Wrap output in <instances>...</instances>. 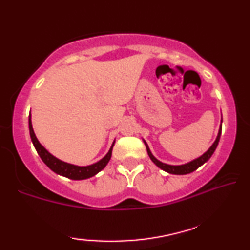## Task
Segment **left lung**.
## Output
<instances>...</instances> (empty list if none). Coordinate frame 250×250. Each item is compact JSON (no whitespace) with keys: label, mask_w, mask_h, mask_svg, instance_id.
I'll return each mask as SVG.
<instances>
[{"label":"left lung","mask_w":250,"mask_h":250,"mask_svg":"<svg viewBox=\"0 0 250 250\" xmlns=\"http://www.w3.org/2000/svg\"><path fill=\"white\" fill-rule=\"evenodd\" d=\"M221 131H222V119H221V125H220V128H219V133H218V136H216V139L214 141V143L212 144L211 146L208 147V150L205 152L201 155V157H198L196 159H194V160H191L189 162H187L185 165H180V166H172V165H167V164H164V162L159 161L157 158L154 157L153 154L151 153L150 151V147L147 146V143L146 141L143 140L144 144H146V151H147V154H149L150 159L152 160V162L159 167L160 169L164 170V171L168 172V173H172V175H187V173H190L196 170L197 168H200L202 165H204L206 161L208 160L209 158L212 157V154L214 153V151L216 149V146H218L219 144V141H220V136H221Z\"/></svg>","instance_id":"left-lung-1"}]
</instances>
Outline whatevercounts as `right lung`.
Segmentation results:
<instances>
[{
    "label": "right lung",
    "mask_w": 250,
    "mask_h": 250,
    "mask_svg": "<svg viewBox=\"0 0 250 250\" xmlns=\"http://www.w3.org/2000/svg\"><path fill=\"white\" fill-rule=\"evenodd\" d=\"M29 132H30L31 142L34 144L36 151L39 154V157L42 158V160L44 161V164L48 167L50 170H53L54 172L57 175L64 176L66 178L73 179V180H82V179H88L90 177H93L97 175L99 171H101L104 167H106L108 162H109L111 158V151H113V146L115 144V141L111 144L109 151L104 157L99 160L96 164L90 165V166H75L72 164H67L64 162L56 157H54L52 153H49L44 146H42L37 137L35 135L34 128H32L31 124V115H29Z\"/></svg>",
    "instance_id": "obj_1"
}]
</instances>
